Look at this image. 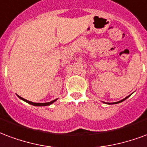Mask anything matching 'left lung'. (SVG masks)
<instances>
[{"mask_svg":"<svg viewBox=\"0 0 147 147\" xmlns=\"http://www.w3.org/2000/svg\"><path fill=\"white\" fill-rule=\"evenodd\" d=\"M128 98V96H127L126 98H124V99H122V100H121V101L117 102H114V103H109V104H115V103H119V102H121L122 101H124V100H125V99H126V98Z\"/></svg>","mask_w":147,"mask_h":147,"instance_id":"8db88e82","label":"left lung"}]
</instances>
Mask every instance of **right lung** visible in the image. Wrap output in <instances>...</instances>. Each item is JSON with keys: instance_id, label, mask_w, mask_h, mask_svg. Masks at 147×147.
Masks as SVG:
<instances>
[{"instance_id": "add662e5", "label": "right lung", "mask_w": 147, "mask_h": 147, "mask_svg": "<svg viewBox=\"0 0 147 147\" xmlns=\"http://www.w3.org/2000/svg\"><path fill=\"white\" fill-rule=\"evenodd\" d=\"M19 97L21 98V99H22L23 101L26 102H28V103H30V104H31V105H33V106H37V107H41V106H49V105L51 104V103H53L55 101H56V99H55V100H52V101L49 102H45V103H37V102H33L28 101V100H26V99L22 98V97H20V96H19Z\"/></svg>"}]
</instances>
